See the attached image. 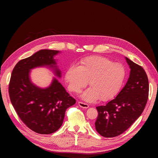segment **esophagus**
Listing matches in <instances>:
<instances>
[{"label": "esophagus", "instance_id": "34e87169", "mask_svg": "<svg viewBox=\"0 0 158 158\" xmlns=\"http://www.w3.org/2000/svg\"><path fill=\"white\" fill-rule=\"evenodd\" d=\"M78 106L80 107L85 108V109H87V108L89 107V105L87 104V103H84V102H78Z\"/></svg>", "mask_w": 158, "mask_h": 158}]
</instances>
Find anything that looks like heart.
<instances>
[{
    "label": "heart",
    "instance_id": "heart-1",
    "mask_svg": "<svg viewBox=\"0 0 158 158\" xmlns=\"http://www.w3.org/2000/svg\"><path fill=\"white\" fill-rule=\"evenodd\" d=\"M126 76L123 65L113 63L106 57L92 56L72 65L66 71L65 81L70 91L80 93L89 84L91 87L82 94V98L92 102L99 98L102 101L113 98L121 88Z\"/></svg>",
    "mask_w": 158,
    "mask_h": 158
}]
</instances>
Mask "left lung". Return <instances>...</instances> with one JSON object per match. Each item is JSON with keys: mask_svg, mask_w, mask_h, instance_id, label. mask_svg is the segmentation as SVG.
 Listing matches in <instances>:
<instances>
[{"mask_svg": "<svg viewBox=\"0 0 158 158\" xmlns=\"http://www.w3.org/2000/svg\"><path fill=\"white\" fill-rule=\"evenodd\" d=\"M126 60L131 73L125 87L115 98L96 107L95 129L106 138L115 137L126 131L141 115L148 99L149 83L145 70L127 57Z\"/></svg>", "mask_w": 158, "mask_h": 158, "instance_id": "8db88e82", "label": "left lung"}]
</instances>
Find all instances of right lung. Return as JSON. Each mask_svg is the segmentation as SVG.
I'll return each instance as SVG.
<instances>
[{
	"label": "right lung",
	"mask_w": 158,
	"mask_h": 158,
	"mask_svg": "<svg viewBox=\"0 0 158 158\" xmlns=\"http://www.w3.org/2000/svg\"><path fill=\"white\" fill-rule=\"evenodd\" d=\"M58 51L40 50L20 60L12 72L8 85L9 96L15 111L25 125L35 132L49 135L59 130L63 123L66 110L76 99L54 79L49 88L41 89L30 80V69L37 66L55 64L53 56ZM55 74L60 77V72Z\"/></svg>",
	"instance_id": "right-lung-1"
}]
</instances>
